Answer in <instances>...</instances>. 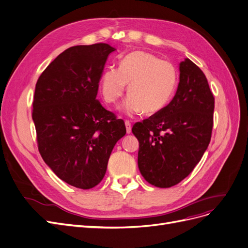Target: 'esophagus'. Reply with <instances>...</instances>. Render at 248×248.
Masks as SVG:
<instances>
[{
  "mask_svg": "<svg viewBox=\"0 0 248 248\" xmlns=\"http://www.w3.org/2000/svg\"><path fill=\"white\" fill-rule=\"evenodd\" d=\"M125 126H126V132L128 134L131 133V123L129 121H125Z\"/></svg>",
  "mask_w": 248,
  "mask_h": 248,
  "instance_id": "34e87169",
  "label": "esophagus"
}]
</instances>
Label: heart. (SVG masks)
I'll return each mask as SVG.
<instances>
[{
  "mask_svg": "<svg viewBox=\"0 0 248 248\" xmlns=\"http://www.w3.org/2000/svg\"><path fill=\"white\" fill-rule=\"evenodd\" d=\"M177 74L174 66L155 55L134 51L122 58L119 69L108 67L100 77L104 99L116 104L128 86V97L121 107L127 116L142 112L154 115L163 109L172 98Z\"/></svg>",
  "mask_w": 248,
  "mask_h": 248,
  "instance_id": "heart-1",
  "label": "heart"
}]
</instances>
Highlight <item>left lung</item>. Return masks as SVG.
<instances>
[{
  "label": "left lung",
  "instance_id": "left-lung-1",
  "mask_svg": "<svg viewBox=\"0 0 248 248\" xmlns=\"http://www.w3.org/2000/svg\"><path fill=\"white\" fill-rule=\"evenodd\" d=\"M213 109L215 97L205 75L185 58L172 100L132 127L140 142L139 168L148 183L170 187L193 171L210 142Z\"/></svg>",
  "mask_w": 248,
  "mask_h": 248
}]
</instances>
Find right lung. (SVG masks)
<instances>
[{"label":"right lung","instance_id":"1","mask_svg":"<svg viewBox=\"0 0 248 248\" xmlns=\"http://www.w3.org/2000/svg\"><path fill=\"white\" fill-rule=\"evenodd\" d=\"M105 43L63 51L36 84L32 121L45 163L73 186L88 190L104 178L116 142L126 134L124 121L96 98L108 55Z\"/></svg>","mask_w":248,"mask_h":248}]
</instances>
